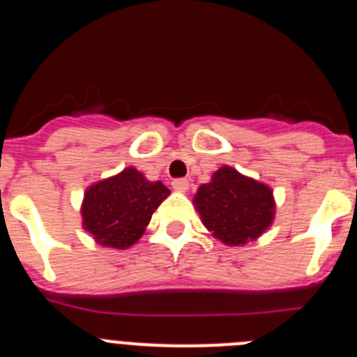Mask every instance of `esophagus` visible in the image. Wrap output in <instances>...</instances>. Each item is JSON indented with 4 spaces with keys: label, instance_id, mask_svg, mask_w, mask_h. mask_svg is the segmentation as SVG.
<instances>
[{
    "label": "esophagus",
    "instance_id": "1",
    "mask_svg": "<svg viewBox=\"0 0 357 357\" xmlns=\"http://www.w3.org/2000/svg\"><path fill=\"white\" fill-rule=\"evenodd\" d=\"M172 185H173V189H176V191H182V193L189 189V182L185 181V178H176V181H173Z\"/></svg>",
    "mask_w": 357,
    "mask_h": 357
}]
</instances>
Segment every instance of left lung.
Wrapping results in <instances>:
<instances>
[{"label": "left lung", "instance_id": "left-lung-1", "mask_svg": "<svg viewBox=\"0 0 357 357\" xmlns=\"http://www.w3.org/2000/svg\"><path fill=\"white\" fill-rule=\"evenodd\" d=\"M193 204L207 230L229 247L257 239L275 216L272 189L230 166L198 188Z\"/></svg>", "mask_w": 357, "mask_h": 357}]
</instances>
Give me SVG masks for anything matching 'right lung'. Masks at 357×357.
<instances>
[{
    "label": "right lung",
    "instance_id": "add662e5",
    "mask_svg": "<svg viewBox=\"0 0 357 357\" xmlns=\"http://www.w3.org/2000/svg\"><path fill=\"white\" fill-rule=\"evenodd\" d=\"M169 195L160 181L150 182L135 168L87 188L82 202V225L98 245L110 248L132 247L144 234L151 214Z\"/></svg>",
    "mask_w": 357,
    "mask_h": 357
}]
</instances>
